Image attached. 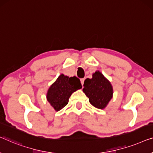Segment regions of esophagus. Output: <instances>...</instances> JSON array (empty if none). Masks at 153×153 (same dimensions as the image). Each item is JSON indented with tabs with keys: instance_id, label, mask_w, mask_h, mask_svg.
Listing matches in <instances>:
<instances>
[{
	"instance_id": "1",
	"label": "esophagus",
	"mask_w": 153,
	"mask_h": 153,
	"mask_svg": "<svg viewBox=\"0 0 153 153\" xmlns=\"http://www.w3.org/2000/svg\"><path fill=\"white\" fill-rule=\"evenodd\" d=\"M84 81H85V79H81V83L82 84V85H83V83H84Z\"/></svg>"
}]
</instances>
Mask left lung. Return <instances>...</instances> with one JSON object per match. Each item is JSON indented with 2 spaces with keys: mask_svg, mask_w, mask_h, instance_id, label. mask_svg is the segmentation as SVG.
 <instances>
[{
  "mask_svg": "<svg viewBox=\"0 0 153 153\" xmlns=\"http://www.w3.org/2000/svg\"><path fill=\"white\" fill-rule=\"evenodd\" d=\"M83 92L94 107L104 109L113 97V88L109 80L99 70L92 74V79L84 81Z\"/></svg>",
  "mask_w": 153,
  "mask_h": 153,
  "instance_id": "left-lung-1",
  "label": "left lung"
}]
</instances>
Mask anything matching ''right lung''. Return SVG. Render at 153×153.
I'll use <instances>...</instances> for the list:
<instances>
[{"label":"right lung","instance_id":"obj_1","mask_svg":"<svg viewBox=\"0 0 153 153\" xmlns=\"http://www.w3.org/2000/svg\"><path fill=\"white\" fill-rule=\"evenodd\" d=\"M81 88L80 80L77 77L61 74L48 89L47 100L56 111H59L68 103L72 93Z\"/></svg>","mask_w":153,"mask_h":153}]
</instances>
